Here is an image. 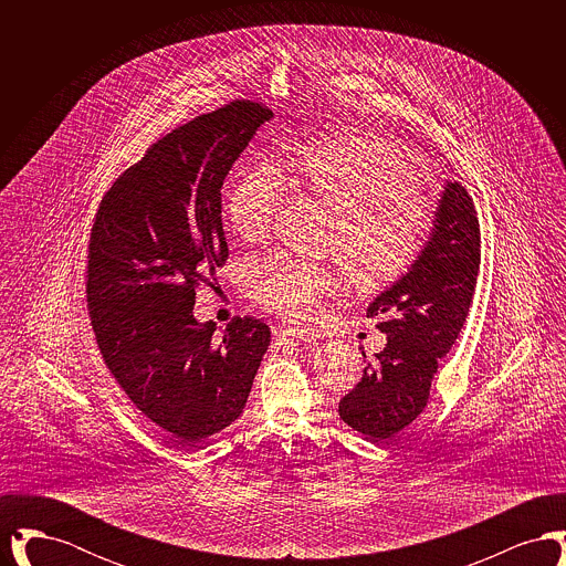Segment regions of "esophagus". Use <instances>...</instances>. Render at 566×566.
I'll return each instance as SVG.
<instances>
[{
  "label": "esophagus",
  "mask_w": 566,
  "mask_h": 566,
  "mask_svg": "<svg viewBox=\"0 0 566 566\" xmlns=\"http://www.w3.org/2000/svg\"><path fill=\"white\" fill-rule=\"evenodd\" d=\"M277 337H280L282 342H303V344L316 339V335H314L312 331L298 328V326H284V328L277 333Z\"/></svg>",
  "instance_id": "obj_1"
}]
</instances>
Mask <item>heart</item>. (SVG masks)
I'll use <instances>...</instances> for the list:
<instances>
[{"instance_id": "1", "label": "heart", "mask_w": 566, "mask_h": 566, "mask_svg": "<svg viewBox=\"0 0 566 566\" xmlns=\"http://www.w3.org/2000/svg\"><path fill=\"white\" fill-rule=\"evenodd\" d=\"M289 180L314 192L337 218L333 250L360 291H384L416 265L431 238V214L403 148L384 135L346 132L312 139L289 159ZM286 195V174L275 161L248 167L224 201L231 229L259 242ZM245 289L259 305L293 321L318 316L337 289L318 263L270 254L245 265Z\"/></svg>"}]
</instances>
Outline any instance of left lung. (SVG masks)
<instances>
[{"mask_svg": "<svg viewBox=\"0 0 566 566\" xmlns=\"http://www.w3.org/2000/svg\"><path fill=\"white\" fill-rule=\"evenodd\" d=\"M432 224L416 265L369 305L388 344L339 401V418L374 441L395 439L424 411L439 358L454 346L475 293L480 220L457 180L443 187Z\"/></svg>", "mask_w": 566, "mask_h": 566, "instance_id": "8db88e82", "label": "left lung"}]
</instances>
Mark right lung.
Here are the masks:
<instances>
[{
    "label": "right lung",
    "instance_id": "right-lung-1",
    "mask_svg": "<svg viewBox=\"0 0 566 566\" xmlns=\"http://www.w3.org/2000/svg\"><path fill=\"white\" fill-rule=\"evenodd\" d=\"M273 112L235 99L157 139L93 220L91 326L109 374L171 441L190 446L242 416L271 331L235 316L222 335L192 316L195 291L229 259L222 182Z\"/></svg>",
    "mask_w": 566,
    "mask_h": 566
}]
</instances>
